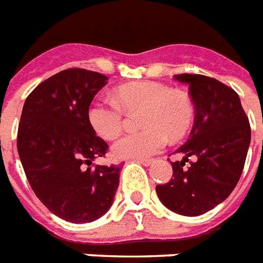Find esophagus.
<instances>
[{
	"mask_svg": "<svg viewBox=\"0 0 263 263\" xmlns=\"http://www.w3.org/2000/svg\"><path fill=\"white\" fill-rule=\"evenodd\" d=\"M137 162H140L141 165L151 166L153 164V160H137Z\"/></svg>",
	"mask_w": 263,
	"mask_h": 263,
	"instance_id": "obj_1",
	"label": "esophagus"
}]
</instances>
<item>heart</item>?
<instances>
[{
  "mask_svg": "<svg viewBox=\"0 0 263 263\" xmlns=\"http://www.w3.org/2000/svg\"><path fill=\"white\" fill-rule=\"evenodd\" d=\"M116 101L97 99L91 103L88 121L98 136L110 140L121 132V107L127 111L144 108L141 126L145 127L114 141L111 153L117 158L142 160L157 155L166 145L169 136L180 138L186 133L194 117L190 98L158 82L142 80L122 84L116 90Z\"/></svg>",
  "mask_w": 263,
  "mask_h": 263,
  "instance_id": "obj_1",
  "label": "heart"
}]
</instances>
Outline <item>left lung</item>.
Listing matches in <instances>:
<instances>
[{
  "instance_id": "left-lung-1",
  "label": "left lung",
  "mask_w": 263,
  "mask_h": 263,
  "mask_svg": "<svg viewBox=\"0 0 263 263\" xmlns=\"http://www.w3.org/2000/svg\"><path fill=\"white\" fill-rule=\"evenodd\" d=\"M173 78L190 88L195 122L185 144L176 151L184 157L172 162L173 179L156 186V192L171 211L197 216L224 201L239 181L250 146V123L233 88L204 75ZM191 155L197 161L184 170Z\"/></svg>"
}]
</instances>
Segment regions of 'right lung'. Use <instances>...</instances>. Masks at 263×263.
I'll return each instance as SVG.
<instances>
[{
    "instance_id": "right-lung-1",
    "label": "right lung",
    "mask_w": 263,
    "mask_h": 263,
    "mask_svg": "<svg viewBox=\"0 0 263 263\" xmlns=\"http://www.w3.org/2000/svg\"><path fill=\"white\" fill-rule=\"evenodd\" d=\"M108 78L64 69L34 88L24 103L17 151L36 196L52 214L90 223L110 210L121 165H92L107 144L88 121V108Z\"/></svg>"
}]
</instances>
